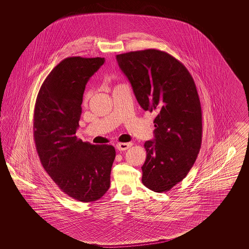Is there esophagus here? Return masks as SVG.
I'll return each mask as SVG.
<instances>
[{
	"instance_id": "esophagus-1",
	"label": "esophagus",
	"mask_w": 249,
	"mask_h": 249,
	"mask_svg": "<svg viewBox=\"0 0 249 249\" xmlns=\"http://www.w3.org/2000/svg\"><path fill=\"white\" fill-rule=\"evenodd\" d=\"M131 146H132L131 142H128V143L119 142V143L116 145V148H117V150H119V151H126V150H128V148H130Z\"/></svg>"
}]
</instances>
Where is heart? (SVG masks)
<instances>
[{"label":"heart","mask_w":249,"mask_h":249,"mask_svg":"<svg viewBox=\"0 0 249 249\" xmlns=\"http://www.w3.org/2000/svg\"><path fill=\"white\" fill-rule=\"evenodd\" d=\"M89 96H90V90H89V89H87V90L85 91V93H84V103H86V102H87V101L89 100Z\"/></svg>","instance_id":"obj_1"}]
</instances>
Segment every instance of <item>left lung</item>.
Masks as SVG:
<instances>
[{
    "mask_svg": "<svg viewBox=\"0 0 249 249\" xmlns=\"http://www.w3.org/2000/svg\"><path fill=\"white\" fill-rule=\"evenodd\" d=\"M144 110L155 111L154 141L147 152L142 183L168 192L182 181L196 162L202 144V108L193 76L170 53L146 49L117 55Z\"/></svg>",
    "mask_w": 249,
    "mask_h": 249,
    "instance_id": "obj_1",
    "label": "left lung"
}]
</instances>
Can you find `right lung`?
<instances>
[{
    "mask_svg": "<svg viewBox=\"0 0 249 249\" xmlns=\"http://www.w3.org/2000/svg\"><path fill=\"white\" fill-rule=\"evenodd\" d=\"M104 58L68 57L53 68L38 92L34 139L45 172L63 193L91 203L110 185L116 151L111 145L83 142L75 136L86 85Z\"/></svg>",
    "mask_w": 249,
    "mask_h": 249,
    "instance_id": "right-lung-1",
    "label": "right lung"
}]
</instances>
